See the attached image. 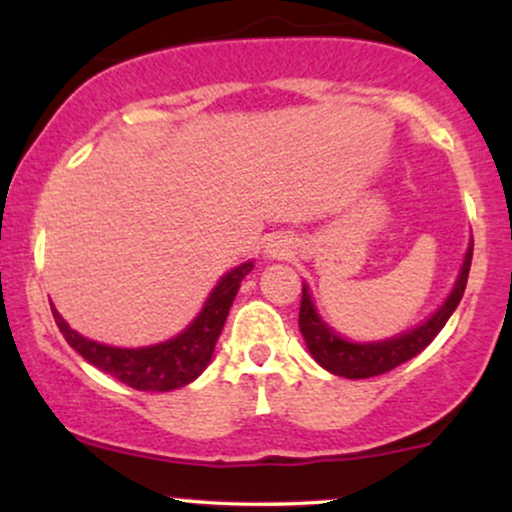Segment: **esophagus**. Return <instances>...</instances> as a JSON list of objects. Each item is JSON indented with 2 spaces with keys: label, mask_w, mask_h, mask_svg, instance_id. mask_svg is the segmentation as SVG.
Wrapping results in <instances>:
<instances>
[{
  "label": "esophagus",
  "mask_w": 512,
  "mask_h": 512,
  "mask_svg": "<svg viewBox=\"0 0 512 512\" xmlns=\"http://www.w3.org/2000/svg\"><path fill=\"white\" fill-rule=\"evenodd\" d=\"M267 255L274 257V260H281V257H289L291 255V245L286 240L274 238L267 243Z\"/></svg>",
  "instance_id": "obj_1"
}]
</instances>
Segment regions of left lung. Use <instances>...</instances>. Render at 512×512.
Here are the masks:
<instances>
[{
    "label": "left lung",
    "mask_w": 512,
    "mask_h": 512,
    "mask_svg": "<svg viewBox=\"0 0 512 512\" xmlns=\"http://www.w3.org/2000/svg\"><path fill=\"white\" fill-rule=\"evenodd\" d=\"M472 250H474V243L469 245L467 257H464L462 272L457 276L455 289H452L448 301L440 305L438 313L433 315L431 320H426L424 325L416 327V330L399 334V337L387 339V342L354 344V342H346L342 337H337V334H334L330 327L317 317L313 301H310V293L303 286L298 327H301L303 339L305 344H308L310 354H313L315 361L325 370L351 380L383 375L387 370L397 368L399 363L409 361V358L421 354V351L436 339V334L443 330L448 317L455 313V308L462 301V293L467 289L469 267H472Z\"/></svg>",
    "instance_id": "obj_1"
}]
</instances>
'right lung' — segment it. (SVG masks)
<instances>
[{
	"label": "right lung",
	"mask_w": 512,
	"mask_h": 512,
	"mask_svg": "<svg viewBox=\"0 0 512 512\" xmlns=\"http://www.w3.org/2000/svg\"><path fill=\"white\" fill-rule=\"evenodd\" d=\"M252 267L255 264L245 262L223 276L219 286L211 291L209 301L197 315V320L175 339L156 346L115 349V346L91 342V339L76 334L55 308H52V317H55L67 344L74 351H79V356H84L88 363H93L103 373L113 375L120 383L144 392L178 390V387L192 383L209 366L216 339H219L233 298L240 289V281L245 279V274H250Z\"/></svg>",
	"instance_id": "right-lung-1"
}]
</instances>
